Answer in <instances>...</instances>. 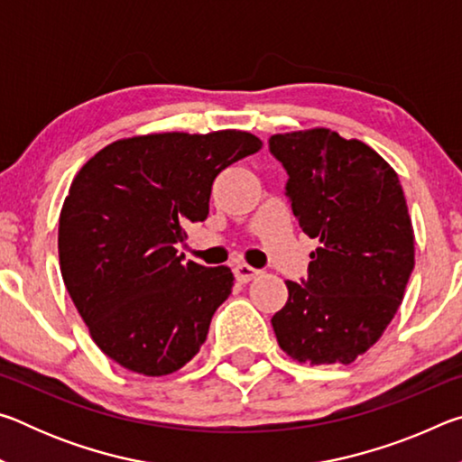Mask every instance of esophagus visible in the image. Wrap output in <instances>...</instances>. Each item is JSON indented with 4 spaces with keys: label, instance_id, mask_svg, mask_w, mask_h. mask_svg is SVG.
Listing matches in <instances>:
<instances>
[{
    "label": "esophagus",
    "instance_id": "34e87169",
    "mask_svg": "<svg viewBox=\"0 0 462 462\" xmlns=\"http://www.w3.org/2000/svg\"><path fill=\"white\" fill-rule=\"evenodd\" d=\"M234 275H236V279L240 281V283H248V281H253L254 277H259L261 271L254 269V267H250V264H246V263H240V264H236V267H234Z\"/></svg>",
    "mask_w": 462,
    "mask_h": 462
}]
</instances>
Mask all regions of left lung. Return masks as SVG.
<instances>
[{
	"label": "left lung",
	"mask_w": 462,
	"mask_h": 462,
	"mask_svg": "<svg viewBox=\"0 0 462 462\" xmlns=\"http://www.w3.org/2000/svg\"><path fill=\"white\" fill-rule=\"evenodd\" d=\"M293 216L319 246L308 279L285 281L271 324L297 363L350 365L381 338L413 271V228L400 179L361 140L311 128L269 140Z\"/></svg>",
	"instance_id": "obj_1"
}]
</instances>
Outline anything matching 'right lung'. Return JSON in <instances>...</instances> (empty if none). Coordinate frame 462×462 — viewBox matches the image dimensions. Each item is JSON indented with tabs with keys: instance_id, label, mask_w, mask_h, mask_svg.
<instances>
[{
	"instance_id": "obj_1",
	"label": "right lung",
	"mask_w": 462,
	"mask_h": 462,
	"mask_svg": "<svg viewBox=\"0 0 462 462\" xmlns=\"http://www.w3.org/2000/svg\"><path fill=\"white\" fill-rule=\"evenodd\" d=\"M261 148L242 130L162 132L116 140L75 175L59 220L62 281L124 369L162 377L199 353L234 275L185 263L175 245L208 217L214 179Z\"/></svg>"
}]
</instances>
